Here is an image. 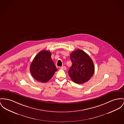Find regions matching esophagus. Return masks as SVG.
Returning a JSON list of instances; mask_svg holds the SVG:
<instances>
[{
    "label": "esophagus",
    "instance_id": "esophagus-1",
    "mask_svg": "<svg viewBox=\"0 0 124 124\" xmlns=\"http://www.w3.org/2000/svg\"><path fill=\"white\" fill-rule=\"evenodd\" d=\"M60 69L62 70H66V67L65 66H62L61 67H60Z\"/></svg>",
    "mask_w": 124,
    "mask_h": 124
}]
</instances>
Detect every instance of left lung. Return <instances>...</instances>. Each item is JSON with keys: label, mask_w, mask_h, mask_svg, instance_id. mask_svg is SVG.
I'll list each match as a JSON object with an SVG mask.
<instances>
[{"label": "left lung", "mask_w": 124, "mask_h": 124, "mask_svg": "<svg viewBox=\"0 0 124 124\" xmlns=\"http://www.w3.org/2000/svg\"><path fill=\"white\" fill-rule=\"evenodd\" d=\"M72 66L68 71L71 80L77 84H82L88 81L94 72V66L90 56L79 49L70 54Z\"/></svg>", "instance_id": "left-lung-1"}]
</instances>
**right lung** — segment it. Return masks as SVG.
Segmentation results:
<instances>
[{"label": "right lung", "mask_w": 124, "mask_h": 124, "mask_svg": "<svg viewBox=\"0 0 124 124\" xmlns=\"http://www.w3.org/2000/svg\"><path fill=\"white\" fill-rule=\"evenodd\" d=\"M51 53L48 51H41L34 58L30 67V71L37 81L47 82L57 70L53 61Z\"/></svg>", "instance_id": "right-lung-1"}]
</instances>
